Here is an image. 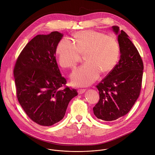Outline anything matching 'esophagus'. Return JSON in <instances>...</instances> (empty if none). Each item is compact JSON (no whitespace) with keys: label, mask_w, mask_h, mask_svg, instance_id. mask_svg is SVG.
Listing matches in <instances>:
<instances>
[{"label":"esophagus","mask_w":155,"mask_h":155,"mask_svg":"<svg viewBox=\"0 0 155 155\" xmlns=\"http://www.w3.org/2000/svg\"><path fill=\"white\" fill-rule=\"evenodd\" d=\"M86 91V89H79L78 90V92L79 94H83L84 92Z\"/></svg>","instance_id":"esophagus-1"}]
</instances>
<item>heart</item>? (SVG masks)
Masks as SVG:
<instances>
[{
    "label": "heart",
    "mask_w": 155,
    "mask_h": 155,
    "mask_svg": "<svg viewBox=\"0 0 155 155\" xmlns=\"http://www.w3.org/2000/svg\"><path fill=\"white\" fill-rule=\"evenodd\" d=\"M74 38V42L68 38H63L56 48L58 63L64 68H74L81 54H85L86 63L71 75L74 85L88 86L98 78L101 72L108 73L117 64L120 48L114 37L94 30H84L76 32Z\"/></svg>",
    "instance_id": "1"
}]
</instances>
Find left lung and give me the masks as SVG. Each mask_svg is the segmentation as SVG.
Returning <instances> with one entry per match:
<instances>
[{"label":"left lung","instance_id":"left-lung-1","mask_svg":"<svg viewBox=\"0 0 155 155\" xmlns=\"http://www.w3.org/2000/svg\"><path fill=\"white\" fill-rule=\"evenodd\" d=\"M117 35L120 58L114 68L96 86L100 99L93 108L94 114L104 121L124 116L139 96L143 64L129 36L117 26L112 27Z\"/></svg>","mask_w":155,"mask_h":155}]
</instances>
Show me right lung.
<instances>
[{
	"label": "right lung",
	"mask_w": 155,
	"mask_h": 155,
	"mask_svg": "<svg viewBox=\"0 0 155 155\" xmlns=\"http://www.w3.org/2000/svg\"><path fill=\"white\" fill-rule=\"evenodd\" d=\"M63 34L52 31L38 35L23 48L14 68L18 101L27 115L42 126L63 119L69 101L78 95L66 86L55 54Z\"/></svg>",
	"instance_id": "right-lung-1"
}]
</instances>
